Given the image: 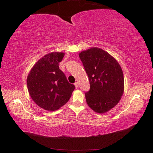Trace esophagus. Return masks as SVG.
<instances>
[{
	"label": "esophagus",
	"mask_w": 153,
	"mask_h": 153,
	"mask_svg": "<svg viewBox=\"0 0 153 153\" xmlns=\"http://www.w3.org/2000/svg\"><path fill=\"white\" fill-rule=\"evenodd\" d=\"M74 85H75V86H76V88H78V87H79L78 83H77V82H76V83H75V84H74Z\"/></svg>",
	"instance_id": "obj_1"
}]
</instances>
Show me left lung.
I'll return each mask as SVG.
<instances>
[{
    "mask_svg": "<svg viewBox=\"0 0 153 153\" xmlns=\"http://www.w3.org/2000/svg\"><path fill=\"white\" fill-rule=\"evenodd\" d=\"M79 56L88 76L90 89L85 93L88 105L97 113L115 107L124 92V78L117 60L97 47L82 51Z\"/></svg>",
    "mask_w": 153,
    "mask_h": 153,
    "instance_id": "1",
    "label": "left lung"
}]
</instances>
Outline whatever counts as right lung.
Here are the masks:
<instances>
[{
  "instance_id": "add662e5",
  "label": "right lung",
  "mask_w": 153,
  "mask_h": 153,
  "mask_svg": "<svg viewBox=\"0 0 153 153\" xmlns=\"http://www.w3.org/2000/svg\"><path fill=\"white\" fill-rule=\"evenodd\" d=\"M64 53L53 52L39 59L31 69L27 86L31 98L43 109L55 111L68 102L75 86L59 67Z\"/></svg>"
}]
</instances>
